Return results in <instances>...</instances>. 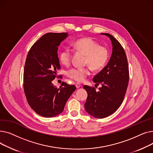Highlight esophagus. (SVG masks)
Segmentation results:
<instances>
[{
	"mask_svg": "<svg viewBox=\"0 0 153 153\" xmlns=\"http://www.w3.org/2000/svg\"><path fill=\"white\" fill-rule=\"evenodd\" d=\"M81 84H80L78 83V82L76 84V88H77V89H78V88H79V87H81Z\"/></svg>",
	"mask_w": 153,
	"mask_h": 153,
	"instance_id": "obj_1",
	"label": "esophagus"
}]
</instances>
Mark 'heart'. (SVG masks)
<instances>
[{
    "mask_svg": "<svg viewBox=\"0 0 153 153\" xmlns=\"http://www.w3.org/2000/svg\"><path fill=\"white\" fill-rule=\"evenodd\" d=\"M74 49L85 55V64L93 70L99 71L106 65L109 58V51L107 48L101 46L99 43L89 37L80 38L73 43ZM72 57L69 48H65L59 54V59L64 65H68ZM90 74V69L85 68H72L67 72L69 77L76 81H83Z\"/></svg>",
    "mask_w": 153,
    "mask_h": 153,
    "instance_id": "b5f03b06",
    "label": "heart"
}]
</instances>
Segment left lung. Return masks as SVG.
<instances>
[{"label":"left lung","mask_w":153,"mask_h":153,"mask_svg":"<svg viewBox=\"0 0 153 153\" xmlns=\"http://www.w3.org/2000/svg\"><path fill=\"white\" fill-rule=\"evenodd\" d=\"M112 45L110 59L99 74L93 78L95 85H102L98 92L94 87L84 85L87 92L84 104L85 111L91 116L103 118L114 114L123 100L129 81V71L125 52L118 40L109 33Z\"/></svg>","instance_id":"1"}]
</instances>
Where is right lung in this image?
I'll list each match as a JSON object with an SVG mask.
<instances>
[{
    "mask_svg": "<svg viewBox=\"0 0 153 153\" xmlns=\"http://www.w3.org/2000/svg\"><path fill=\"white\" fill-rule=\"evenodd\" d=\"M68 33H48L40 38L30 50L24 68L23 89L30 107L36 114L51 118L59 115L76 88L62 82L59 88L52 81L60 69L58 46Z\"/></svg>",
    "mask_w": 153,
    "mask_h": 153,
    "instance_id": "1",
    "label": "right lung"
}]
</instances>
